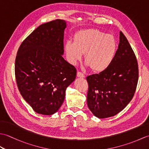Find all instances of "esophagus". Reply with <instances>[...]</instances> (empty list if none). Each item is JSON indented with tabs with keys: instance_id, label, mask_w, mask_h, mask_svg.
<instances>
[{
	"instance_id": "obj_1",
	"label": "esophagus",
	"mask_w": 149,
	"mask_h": 149,
	"mask_svg": "<svg viewBox=\"0 0 149 149\" xmlns=\"http://www.w3.org/2000/svg\"><path fill=\"white\" fill-rule=\"evenodd\" d=\"M77 76L79 77H82V78H83V77H85V75H84V74H83V72H77Z\"/></svg>"
}]
</instances>
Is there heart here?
I'll list each match as a JSON object with an SVG mask.
<instances>
[{"label":"heart","mask_w":149,"mask_h":149,"mask_svg":"<svg viewBox=\"0 0 149 149\" xmlns=\"http://www.w3.org/2000/svg\"><path fill=\"white\" fill-rule=\"evenodd\" d=\"M117 43L111 34L97 29L79 31L74 42H66L65 51L68 61L75 64L84 54V61L93 71L101 72L109 67L115 58Z\"/></svg>","instance_id":"heart-1"}]
</instances>
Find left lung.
<instances>
[{"instance_id": "left-lung-1", "label": "left lung", "mask_w": 149, "mask_h": 149, "mask_svg": "<svg viewBox=\"0 0 149 149\" xmlns=\"http://www.w3.org/2000/svg\"><path fill=\"white\" fill-rule=\"evenodd\" d=\"M138 65L133 50L122 31L111 64L99 74L88 75L87 104L99 118L116 115L130 102L136 89Z\"/></svg>"}]
</instances>
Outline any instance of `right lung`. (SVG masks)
I'll use <instances>...</instances> for the list:
<instances>
[{
	"label": "right lung",
	"instance_id": "1",
	"mask_svg": "<svg viewBox=\"0 0 149 149\" xmlns=\"http://www.w3.org/2000/svg\"><path fill=\"white\" fill-rule=\"evenodd\" d=\"M66 26L61 19L41 25L22 42L16 56L18 90L42 115H52L59 109L66 88L76 77V68L62 56Z\"/></svg>",
	"mask_w": 149,
	"mask_h": 149
}]
</instances>
